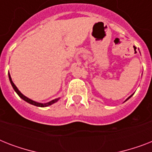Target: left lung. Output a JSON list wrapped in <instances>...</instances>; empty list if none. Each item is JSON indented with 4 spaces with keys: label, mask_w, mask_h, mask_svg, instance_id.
I'll return each instance as SVG.
<instances>
[{
    "label": "left lung",
    "mask_w": 152,
    "mask_h": 152,
    "mask_svg": "<svg viewBox=\"0 0 152 152\" xmlns=\"http://www.w3.org/2000/svg\"><path fill=\"white\" fill-rule=\"evenodd\" d=\"M132 95H131V96H129V98H128V99H126V100H128V99H130V98H131V97H132ZM126 100H125V101H126Z\"/></svg>",
    "instance_id": "1"
}]
</instances>
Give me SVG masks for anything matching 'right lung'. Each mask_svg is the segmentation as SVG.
<instances>
[{
  "label": "right lung",
  "mask_w": 152,
  "mask_h": 152,
  "mask_svg": "<svg viewBox=\"0 0 152 152\" xmlns=\"http://www.w3.org/2000/svg\"><path fill=\"white\" fill-rule=\"evenodd\" d=\"M8 77H9V80H10V83H11V84H12V86L13 89L15 90V92L17 93V95H19V96H20V97L22 99H23L24 101H26L27 102H28V103L32 104V105H34V106H40V107H45V106H50V105H52L53 103L56 102L57 100H59V98H58V99H53V100H52V101L49 102H47V103H39V102H37L33 101V100L30 99H28L27 97H26L25 95H23L22 93L20 92V91L18 90V88H16V86L14 84V83H13L12 80V78H11V76H10V74H9V73H8Z\"/></svg>",
  "instance_id": "obj_1"
}]
</instances>
